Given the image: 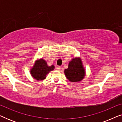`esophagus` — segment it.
<instances>
[{"label":"esophagus","mask_w":122,"mask_h":122,"mask_svg":"<svg viewBox=\"0 0 122 122\" xmlns=\"http://www.w3.org/2000/svg\"><path fill=\"white\" fill-rule=\"evenodd\" d=\"M56 69H57L58 71H60V70L61 69V66H58L57 67H56Z\"/></svg>","instance_id":"1"}]
</instances>
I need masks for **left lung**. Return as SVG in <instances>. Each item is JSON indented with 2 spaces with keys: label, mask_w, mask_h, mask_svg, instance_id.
Segmentation results:
<instances>
[{
  "label": "left lung",
  "mask_w": 122,
  "mask_h": 122,
  "mask_svg": "<svg viewBox=\"0 0 122 122\" xmlns=\"http://www.w3.org/2000/svg\"><path fill=\"white\" fill-rule=\"evenodd\" d=\"M64 73L66 78L71 82L81 81L85 76V69L81 59H73L69 63L68 68L65 69Z\"/></svg>",
  "instance_id": "8db88e82"
}]
</instances>
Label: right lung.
Segmentation results:
<instances>
[{"label": "right lung", "mask_w": 122, "mask_h": 122, "mask_svg": "<svg viewBox=\"0 0 122 122\" xmlns=\"http://www.w3.org/2000/svg\"><path fill=\"white\" fill-rule=\"evenodd\" d=\"M54 69V66L53 65L48 66L46 61L41 59L36 61L30 70V73L34 79L37 81H42L46 78V75Z\"/></svg>", "instance_id": "obj_1"}]
</instances>
